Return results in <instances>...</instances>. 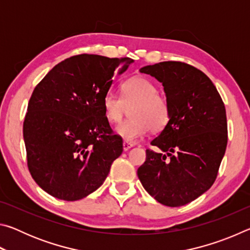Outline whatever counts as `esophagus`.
<instances>
[{
	"label": "esophagus",
	"instance_id": "esophagus-1",
	"mask_svg": "<svg viewBox=\"0 0 250 250\" xmlns=\"http://www.w3.org/2000/svg\"><path fill=\"white\" fill-rule=\"evenodd\" d=\"M122 146H124V151H128V150H130L131 147L133 146V145H131V143H129V142H124V145H122Z\"/></svg>",
	"mask_w": 250,
	"mask_h": 250
}]
</instances>
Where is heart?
Listing matches in <instances>:
<instances>
[{
  "mask_svg": "<svg viewBox=\"0 0 250 250\" xmlns=\"http://www.w3.org/2000/svg\"><path fill=\"white\" fill-rule=\"evenodd\" d=\"M155 84L146 77H133L121 86V97L109 91L103 99L104 116L110 122H119L126 108L131 119L116 126V134L125 142L134 143L149 132L160 131L170 120V105L158 94Z\"/></svg>",
  "mask_w": 250,
  "mask_h": 250,
  "instance_id": "obj_1",
  "label": "heart"
}]
</instances>
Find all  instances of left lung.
Here are the masks:
<instances>
[{"mask_svg": "<svg viewBox=\"0 0 250 250\" xmlns=\"http://www.w3.org/2000/svg\"><path fill=\"white\" fill-rule=\"evenodd\" d=\"M140 71L162 83L170 120L151 141L160 152L146 150L138 177L161 204L185 205L216 180L227 146L225 105L211 80L185 62H162Z\"/></svg>", "mask_w": 250, "mask_h": 250, "instance_id": "left-lung-1", "label": "left lung"}]
</instances>
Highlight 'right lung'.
Instances as JSON below:
<instances>
[{
    "label": "right lung",
    "mask_w": 250,
    "mask_h": 250,
    "mask_svg": "<svg viewBox=\"0 0 250 250\" xmlns=\"http://www.w3.org/2000/svg\"><path fill=\"white\" fill-rule=\"evenodd\" d=\"M131 58L77 55L59 62L34 89L23 125L27 166L46 193L78 201L100 188L122 139L112 133L103 99Z\"/></svg>",
    "instance_id": "obj_1"
}]
</instances>
